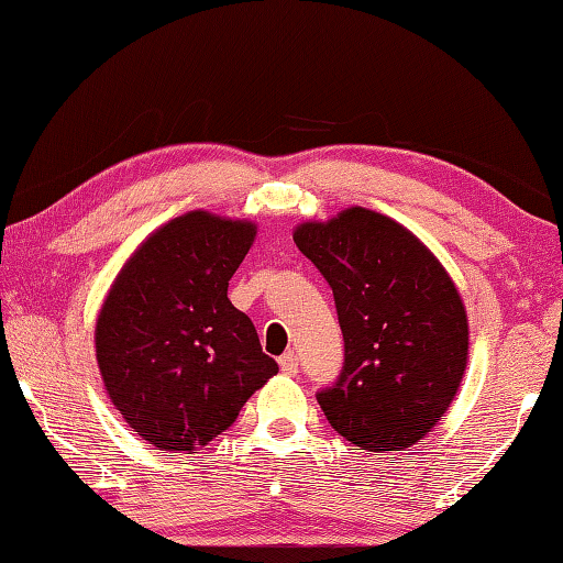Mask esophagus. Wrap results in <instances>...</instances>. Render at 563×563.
Listing matches in <instances>:
<instances>
[{
  "instance_id": "obj_1",
  "label": "esophagus",
  "mask_w": 563,
  "mask_h": 563,
  "mask_svg": "<svg viewBox=\"0 0 563 563\" xmlns=\"http://www.w3.org/2000/svg\"><path fill=\"white\" fill-rule=\"evenodd\" d=\"M280 372L288 374V376H298V372H300L298 354H292V352L283 354V356H280Z\"/></svg>"
}]
</instances>
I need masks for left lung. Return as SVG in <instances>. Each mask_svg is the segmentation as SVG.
<instances>
[{
	"label": "left lung",
	"instance_id": "8db88e82",
	"mask_svg": "<svg viewBox=\"0 0 563 563\" xmlns=\"http://www.w3.org/2000/svg\"><path fill=\"white\" fill-rule=\"evenodd\" d=\"M295 243L332 288L344 336L336 379L317 391L356 451H398L441 421L467 364L463 300L411 231L354 207L302 223Z\"/></svg>",
	"mask_w": 563,
	"mask_h": 563
}]
</instances>
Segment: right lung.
<instances>
[{"instance_id":"add662e5","label":"right lung","mask_w":563,"mask_h":563,"mask_svg":"<svg viewBox=\"0 0 563 563\" xmlns=\"http://www.w3.org/2000/svg\"><path fill=\"white\" fill-rule=\"evenodd\" d=\"M253 223L191 211L142 243L96 324L112 404L155 448L194 451L236 421L278 364L229 300Z\"/></svg>"}]
</instances>
